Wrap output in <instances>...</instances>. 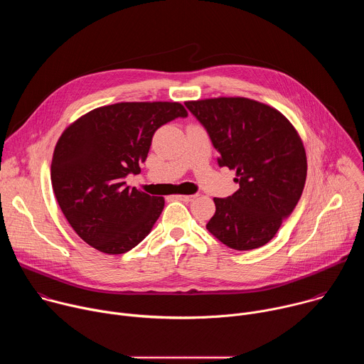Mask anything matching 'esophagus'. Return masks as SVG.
Segmentation results:
<instances>
[{
  "label": "esophagus",
  "instance_id": "obj_1",
  "mask_svg": "<svg viewBox=\"0 0 364 364\" xmlns=\"http://www.w3.org/2000/svg\"><path fill=\"white\" fill-rule=\"evenodd\" d=\"M196 197H197V194H188V196H177V198H178V200H181V201H186V203H188V201H193Z\"/></svg>",
  "mask_w": 364,
  "mask_h": 364
}]
</instances>
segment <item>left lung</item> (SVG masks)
<instances>
[{"label":"left lung","instance_id":"1","mask_svg":"<svg viewBox=\"0 0 364 364\" xmlns=\"http://www.w3.org/2000/svg\"><path fill=\"white\" fill-rule=\"evenodd\" d=\"M218 149L219 167L236 170L239 190L215 197L216 213L205 225L236 250L267 245L291 216L306 178L301 138L277 109L247 97L186 102Z\"/></svg>","mask_w":364,"mask_h":364}]
</instances>
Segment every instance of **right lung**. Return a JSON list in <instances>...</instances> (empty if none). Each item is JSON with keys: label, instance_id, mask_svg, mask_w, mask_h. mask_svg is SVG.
I'll return each instance as SVG.
<instances>
[{"label": "right lung", "instance_id": "obj_1", "mask_svg": "<svg viewBox=\"0 0 364 364\" xmlns=\"http://www.w3.org/2000/svg\"><path fill=\"white\" fill-rule=\"evenodd\" d=\"M186 117L178 102H122L90 111L62 134L51 186L65 218L87 245L119 255L148 236L164 198L125 180L141 173L155 131Z\"/></svg>", "mask_w": 364, "mask_h": 364}]
</instances>
